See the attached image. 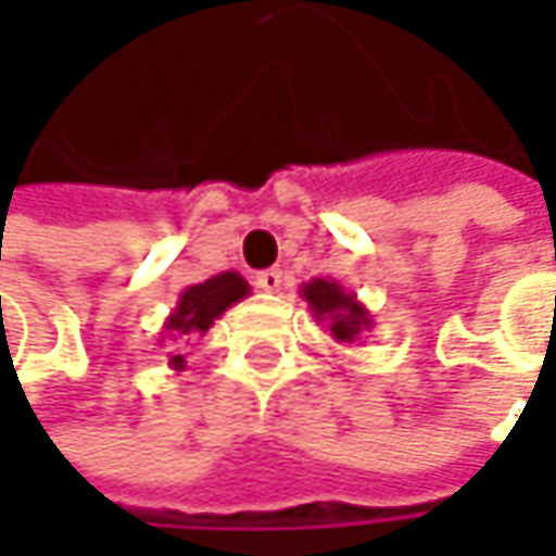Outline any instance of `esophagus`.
<instances>
[{
	"instance_id": "esophagus-1",
	"label": "esophagus",
	"mask_w": 556,
	"mask_h": 556,
	"mask_svg": "<svg viewBox=\"0 0 556 556\" xmlns=\"http://www.w3.org/2000/svg\"><path fill=\"white\" fill-rule=\"evenodd\" d=\"M281 271L278 268H266V271H256L253 275V285L260 290H266V293H275V290H281Z\"/></svg>"
}]
</instances>
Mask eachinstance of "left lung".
Listing matches in <instances>:
<instances>
[{
    "mask_svg": "<svg viewBox=\"0 0 556 556\" xmlns=\"http://www.w3.org/2000/svg\"><path fill=\"white\" fill-rule=\"evenodd\" d=\"M300 296L309 303L312 318L325 325L333 340L343 346L358 343L374 328V315L368 306L333 278H312L300 288Z\"/></svg>",
    "mask_w": 556,
    "mask_h": 556,
    "instance_id": "1",
    "label": "left lung"
}]
</instances>
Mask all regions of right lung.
Masks as SVG:
<instances>
[{"instance_id": "add662e5", "label": "right lung", "mask_w": 556, "mask_h": 556, "mask_svg": "<svg viewBox=\"0 0 556 556\" xmlns=\"http://www.w3.org/2000/svg\"><path fill=\"white\" fill-rule=\"evenodd\" d=\"M244 296H250V285L238 271H219V275L206 278L201 285H191V288H185L179 293L176 309L166 315L161 337L169 340V343H179V350H182L188 340L203 337L216 325V318H223L225 312L231 309L235 303H241ZM169 368L182 371L185 355L169 353Z\"/></svg>"}]
</instances>
